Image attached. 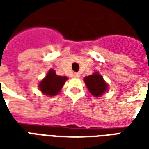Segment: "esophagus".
<instances>
[{"mask_svg": "<svg viewBox=\"0 0 149 149\" xmlns=\"http://www.w3.org/2000/svg\"><path fill=\"white\" fill-rule=\"evenodd\" d=\"M80 76H81V75H80V73H78V72H74V73H73V77H80Z\"/></svg>", "mask_w": 149, "mask_h": 149, "instance_id": "1", "label": "esophagus"}]
</instances>
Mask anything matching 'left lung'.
<instances>
[{
    "mask_svg": "<svg viewBox=\"0 0 149 149\" xmlns=\"http://www.w3.org/2000/svg\"><path fill=\"white\" fill-rule=\"evenodd\" d=\"M84 81L88 91L94 97H101L109 89L108 84L98 72H94L93 74L85 77Z\"/></svg>",
    "mask_w": 149,
    "mask_h": 149,
    "instance_id": "1",
    "label": "left lung"
}]
</instances>
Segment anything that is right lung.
Instances as JSON below:
<instances>
[{
  "label": "right lung",
  "mask_w": 149,
  "mask_h": 149,
  "mask_svg": "<svg viewBox=\"0 0 149 149\" xmlns=\"http://www.w3.org/2000/svg\"><path fill=\"white\" fill-rule=\"evenodd\" d=\"M68 80L66 77H61L56 74L55 70L50 69L46 77L39 84L40 90L45 95L52 97L59 93V92Z\"/></svg>",
  "instance_id": "add662e5"
}]
</instances>
